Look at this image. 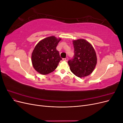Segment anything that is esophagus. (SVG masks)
Returning a JSON list of instances; mask_svg holds the SVG:
<instances>
[{
	"label": "esophagus",
	"instance_id": "esophagus-1",
	"mask_svg": "<svg viewBox=\"0 0 123 123\" xmlns=\"http://www.w3.org/2000/svg\"><path fill=\"white\" fill-rule=\"evenodd\" d=\"M68 57H66V58H63L62 59H63V61H66V62H67L68 61Z\"/></svg>",
	"mask_w": 123,
	"mask_h": 123
}]
</instances>
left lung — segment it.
Here are the masks:
<instances>
[{
	"instance_id": "obj_1",
	"label": "left lung",
	"mask_w": 123,
	"mask_h": 123,
	"mask_svg": "<svg viewBox=\"0 0 123 123\" xmlns=\"http://www.w3.org/2000/svg\"><path fill=\"white\" fill-rule=\"evenodd\" d=\"M74 55L68 62L71 72L79 77L87 76L93 72L97 63L95 51L85 39L73 41Z\"/></svg>"
}]
</instances>
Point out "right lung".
I'll return each mask as SVG.
<instances>
[{"label":"right lung","instance_id":"1","mask_svg":"<svg viewBox=\"0 0 123 123\" xmlns=\"http://www.w3.org/2000/svg\"><path fill=\"white\" fill-rule=\"evenodd\" d=\"M61 38L54 36L48 37L36 44L32 54V62L33 67L38 73L45 75L57 68L62 60L56 50V47Z\"/></svg>","mask_w":123,"mask_h":123}]
</instances>
